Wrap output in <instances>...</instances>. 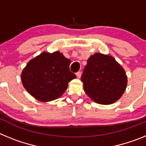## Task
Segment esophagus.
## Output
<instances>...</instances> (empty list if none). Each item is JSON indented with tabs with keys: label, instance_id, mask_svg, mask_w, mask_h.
<instances>
[{
	"label": "esophagus",
	"instance_id": "obj_1",
	"mask_svg": "<svg viewBox=\"0 0 146 146\" xmlns=\"http://www.w3.org/2000/svg\"><path fill=\"white\" fill-rule=\"evenodd\" d=\"M81 74H82V73H81V72H77V73H76V75H77V78H80Z\"/></svg>",
	"mask_w": 146,
	"mask_h": 146
}]
</instances>
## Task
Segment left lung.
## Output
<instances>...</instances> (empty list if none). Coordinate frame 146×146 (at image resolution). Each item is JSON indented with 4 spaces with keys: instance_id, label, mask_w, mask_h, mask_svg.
Listing matches in <instances>:
<instances>
[{
    "instance_id": "left-lung-1",
    "label": "left lung",
    "mask_w": 146,
    "mask_h": 146,
    "mask_svg": "<svg viewBox=\"0 0 146 146\" xmlns=\"http://www.w3.org/2000/svg\"><path fill=\"white\" fill-rule=\"evenodd\" d=\"M81 80L88 96L102 104H112L119 99L127 84L123 68L112 56L101 53L88 59Z\"/></svg>"
}]
</instances>
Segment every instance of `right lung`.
<instances>
[{
  "mask_svg": "<svg viewBox=\"0 0 146 146\" xmlns=\"http://www.w3.org/2000/svg\"><path fill=\"white\" fill-rule=\"evenodd\" d=\"M70 63L59 52H42L30 60L23 71V86L40 101L57 99L66 90L68 83L76 78L69 69Z\"/></svg>",
  "mask_w": 146,
  "mask_h": 146,
  "instance_id": "add662e5",
  "label": "right lung"
}]
</instances>
